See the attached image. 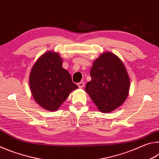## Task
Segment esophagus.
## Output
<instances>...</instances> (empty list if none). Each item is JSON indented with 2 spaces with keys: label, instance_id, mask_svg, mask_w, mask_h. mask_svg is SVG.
<instances>
[{
  "label": "esophagus",
  "instance_id": "1",
  "mask_svg": "<svg viewBox=\"0 0 159 159\" xmlns=\"http://www.w3.org/2000/svg\"><path fill=\"white\" fill-rule=\"evenodd\" d=\"M77 85H78V86H79V88H83V86H84V82H83V81L79 82V83H78Z\"/></svg>",
  "mask_w": 159,
  "mask_h": 159
}]
</instances>
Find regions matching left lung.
Listing matches in <instances>:
<instances>
[{
  "label": "left lung",
  "mask_w": 159,
  "mask_h": 159,
  "mask_svg": "<svg viewBox=\"0 0 159 159\" xmlns=\"http://www.w3.org/2000/svg\"><path fill=\"white\" fill-rule=\"evenodd\" d=\"M90 76L85 89L99 111L109 113L122 105L128 95L130 79L116 55L102 53L94 61Z\"/></svg>",
  "instance_id": "obj_1"
}]
</instances>
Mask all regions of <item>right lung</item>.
I'll list each match as a JSON object with an SVG mask.
<instances>
[{
	"label": "right lung",
	"instance_id": "add662e5",
	"mask_svg": "<svg viewBox=\"0 0 159 159\" xmlns=\"http://www.w3.org/2000/svg\"><path fill=\"white\" fill-rule=\"evenodd\" d=\"M32 95L38 104L48 111H56L78 88L71 75L62 68V60L55 52L41 56L34 64L29 76Z\"/></svg>",
	"mask_w": 159,
	"mask_h": 159
}]
</instances>
